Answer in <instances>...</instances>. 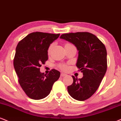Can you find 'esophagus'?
Wrapping results in <instances>:
<instances>
[{
  "mask_svg": "<svg viewBox=\"0 0 121 121\" xmlns=\"http://www.w3.org/2000/svg\"><path fill=\"white\" fill-rule=\"evenodd\" d=\"M66 75H67L66 74L64 73H61V77H65L66 76Z\"/></svg>",
  "mask_w": 121,
  "mask_h": 121,
  "instance_id": "34e87169",
  "label": "esophagus"
}]
</instances>
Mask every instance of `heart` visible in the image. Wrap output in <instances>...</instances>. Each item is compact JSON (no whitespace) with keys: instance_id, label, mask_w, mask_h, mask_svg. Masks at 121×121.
I'll return each instance as SVG.
<instances>
[{"instance_id":"b5f03b06","label":"heart","mask_w":121,"mask_h":121,"mask_svg":"<svg viewBox=\"0 0 121 121\" xmlns=\"http://www.w3.org/2000/svg\"><path fill=\"white\" fill-rule=\"evenodd\" d=\"M51 48H52V45H51L50 47H49L48 48V53H49V52H50ZM60 68H61L62 70H65L67 69V66L66 65H60Z\"/></svg>"}]
</instances>
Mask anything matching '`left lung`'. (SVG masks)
Returning <instances> with one entry per match:
<instances>
[{
	"mask_svg": "<svg viewBox=\"0 0 121 121\" xmlns=\"http://www.w3.org/2000/svg\"><path fill=\"white\" fill-rule=\"evenodd\" d=\"M60 38L76 46L79 51L76 66L83 74L80 79L72 76L73 82L68 87V92L75 100L88 99L96 91L107 71L105 46L96 36L88 32L63 34Z\"/></svg>",
	"mask_w": 121,
	"mask_h": 121,
	"instance_id": "8db88e82",
	"label": "left lung"
}]
</instances>
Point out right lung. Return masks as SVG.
<instances>
[{
	"label": "right lung",
	"instance_id": "right-lung-1",
	"mask_svg": "<svg viewBox=\"0 0 121 121\" xmlns=\"http://www.w3.org/2000/svg\"><path fill=\"white\" fill-rule=\"evenodd\" d=\"M60 34L34 32L18 42L16 49L13 65L21 88L30 98L40 100L49 94L52 86L59 79L60 73L52 69L46 75L39 67L48 60L50 44Z\"/></svg>",
	"mask_w": 121,
	"mask_h": 121
}]
</instances>
